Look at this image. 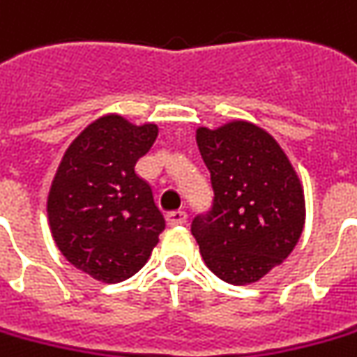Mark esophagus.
I'll return each mask as SVG.
<instances>
[{
    "label": "esophagus",
    "mask_w": 357,
    "mask_h": 357,
    "mask_svg": "<svg viewBox=\"0 0 357 357\" xmlns=\"http://www.w3.org/2000/svg\"><path fill=\"white\" fill-rule=\"evenodd\" d=\"M166 222H168V227L185 225V222H188V213H185V211H172V213L166 215Z\"/></svg>",
    "instance_id": "esophagus-1"
}]
</instances>
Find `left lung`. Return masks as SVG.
Segmentation results:
<instances>
[{
  "label": "left lung",
  "instance_id": "obj_1",
  "mask_svg": "<svg viewBox=\"0 0 357 357\" xmlns=\"http://www.w3.org/2000/svg\"><path fill=\"white\" fill-rule=\"evenodd\" d=\"M195 138L215 199L209 215L191 222V234L217 278L256 283L299 242L307 215L303 183L280 142L250 121L197 127Z\"/></svg>",
  "mask_w": 357,
  "mask_h": 357
}]
</instances>
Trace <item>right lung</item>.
Listing matches in <instances>:
<instances>
[{"label": "right lung", "instance_id": "1", "mask_svg": "<svg viewBox=\"0 0 357 357\" xmlns=\"http://www.w3.org/2000/svg\"><path fill=\"white\" fill-rule=\"evenodd\" d=\"M158 125L117 113L96 119L58 164L46 213L58 250L74 268L103 283L132 278L166 227L150 183L135 172Z\"/></svg>", "mask_w": 357, "mask_h": 357}]
</instances>
